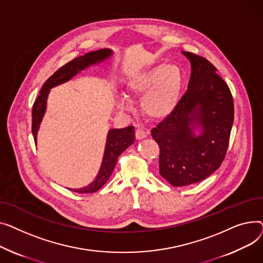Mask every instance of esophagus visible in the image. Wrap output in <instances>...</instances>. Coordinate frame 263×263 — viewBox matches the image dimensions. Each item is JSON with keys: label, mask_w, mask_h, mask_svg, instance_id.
<instances>
[{"label": "esophagus", "mask_w": 263, "mask_h": 263, "mask_svg": "<svg viewBox=\"0 0 263 263\" xmlns=\"http://www.w3.org/2000/svg\"><path fill=\"white\" fill-rule=\"evenodd\" d=\"M148 134H149V132H147V130L137 129V130H136V139H137V140H142V139H144V138L147 137Z\"/></svg>", "instance_id": "esophagus-1"}]
</instances>
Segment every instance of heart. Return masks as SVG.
<instances>
[{"instance_id": "heart-1", "label": "heart", "mask_w": 263, "mask_h": 263, "mask_svg": "<svg viewBox=\"0 0 263 263\" xmlns=\"http://www.w3.org/2000/svg\"><path fill=\"white\" fill-rule=\"evenodd\" d=\"M182 88V72L177 65L159 64L134 74L126 84L127 97H141L142 112L151 119L161 120L176 108ZM121 110H127L126 98L117 102Z\"/></svg>"}]
</instances>
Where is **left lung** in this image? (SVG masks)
<instances>
[{
    "instance_id": "obj_1",
    "label": "left lung",
    "mask_w": 263,
    "mask_h": 263,
    "mask_svg": "<svg viewBox=\"0 0 263 263\" xmlns=\"http://www.w3.org/2000/svg\"><path fill=\"white\" fill-rule=\"evenodd\" d=\"M181 53L191 64L188 90L174 111L152 129L160 146L159 173L173 187L202 181L217 171L235 116L233 96L217 68L204 57Z\"/></svg>"
}]
</instances>
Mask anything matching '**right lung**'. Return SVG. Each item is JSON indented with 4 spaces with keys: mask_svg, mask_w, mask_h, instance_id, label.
I'll return each mask as SVG.
<instances>
[{
    "mask_svg": "<svg viewBox=\"0 0 263 263\" xmlns=\"http://www.w3.org/2000/svg\"><path fill=\"white\" fill-rule=\"evenodd\" d=\"M112 54L114 52L110 49H103L95 52H89L84 56H80L71 60L70 63H68L64 67H61L43 84L40 90V93L36 102L34 103L32 112V132L36 143L38 130L46 110V101H48L50 90L58 85L69 82L72 77H74L76 74H79L81 71H84L91 66L102 64L106 59L110 58ZM134 141L135 130L133 126H128L125 128H114L108 132L103 161L96 179L90 184H88L87 187L81 189H73L72 191L77 193H93L99 191L112 174L119 156L127 147H129L134 143Z\"/></svg>",
    "mask_w": 263,
    "mask_h": 263,
    "instance_id": "obj_1",
    "label": "right lung"
}]
</instances>
